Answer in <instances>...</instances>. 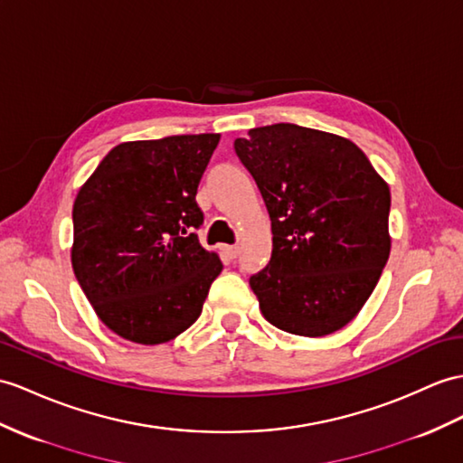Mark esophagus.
I'll return each instance as SVG.
<instances>
[{"label": "esophagus", "instance_id": "obj_1", "mask_svg": "<svg viewBox=\"0 0 463 463\" xmlns=\"http://www.w3.org/2000/svg\"><path fill=\"white\" fill-rule=\"evenodd\" d=\"M223 253H225V257L232 259V261H233V259L240 255V245H225Z\"/></svg>", "mask_w": 463, "mask_h": 463}]
</instances>
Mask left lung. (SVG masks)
Masks as SVG:
<instances>
[{"label": "left lung", "instance_id": "left-lung-1", "mask_svg": "<svg viewBox=\"0 0 463 463\" xmlns=\"http://www.w3.org/2000/svg\"><path fill=\"white\" fill-rule=\"evenodd\" d=\"M233 149L273 230L270 261L250 277L265 320L308 337L344 328L387 265V183L355 143L295 123L255 128Z\"/></svg>", "mask_w": 463, "mask_h": 463}]
</instances>
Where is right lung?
Masks as SVG:
<instances>
[{
  "mask_svg": "<svg viewBox=\"0 0 463 463\" xmlns=\"http://www.w3.org/2000/svg\"><path fill=\"white\" fill-rule=\"evenodd\" d=\"M218 133L114 146L72 208V269L111 332L135 344L173 340L193 326L222 273L194 233L198 184Z\"/></svg>",
  "mask_w": 463,
  "mask_h": 463,
  "instance_id": "right-lung-1",
  "label": "right lung"
}]
</instances>
